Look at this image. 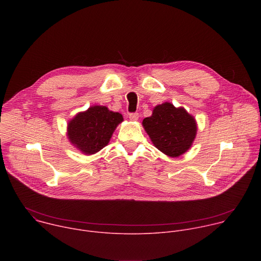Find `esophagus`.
Masks as SVG:
<instances>
[{
	"instance_id": "esophagus-1",
	"label": "esophagus",
	"mask_w": 261,
	"mask_h": 261,
	"mask_svg": "<svg viewBox=\"0 0 261 261\" xmlns=\"http://www.w3.org/2000/svg\"><path fill=\"white\" fill-rule=\"evenodd\" d=\"M139 118V115L137 113H132V114H129V119L131 121H137Z\"/></svg>"
}]
</instances>
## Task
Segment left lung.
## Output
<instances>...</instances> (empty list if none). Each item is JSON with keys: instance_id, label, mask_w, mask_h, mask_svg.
Wrapping results in <instances>:
<instances>
[{"instance_id": "1", "label": "left lung", "mask_w": 261, "mask_h": 261, "mask_svg": "<svg viewBox=\"0 0 261 261\" xmlns=\"http://www.w3.org/2000/svg\"><path fill=\"white\" fill-rule=\"evenodd\" d=\"M142 126L158 150L172 158L189 150L197 132L195 119L184 107L169 102L157 105Z\"/></svg>"}]
</instances>
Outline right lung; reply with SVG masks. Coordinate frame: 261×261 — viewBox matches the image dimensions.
I'll return each instance as SVG.
<instances>
[{
    "instance_id": "obj_1",
    "label": "right lung",
    "mask_w": 261,
    "mask_h": 261,
    "mask_svg": "<svg viewBox=\"0 0 261 261\" xmlns=\"http://www.w3.org/2000/svg\"><path fill=\"white\" fill-rule=\"evenodd\" d=\"M123 121L121 114L110 111L106 106H91L69 121L67 136L84 154L93 155L108 144L114 131Z\"/></svg>"
}]
</instances>
